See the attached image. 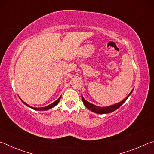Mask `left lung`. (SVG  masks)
I'll list each match as a JSON object with an SVG mask.
<instances>
[{
	"label": "left lung",
	"mask_w": 154,
	"mask_h": 154,
	"mask_svg": "<svg viewBox=\"0 0 154 154\" xmlns=\"http://www.w3.org/2000/svg\"><path fill=\"white\" fill-rule=\"evenodd\" d=\"M132 92H133V90H132L131 92L129 93V95L126 97L125 99H123L122 101H120L118 103H116L114 105H112V106H107V107H99V106H95V105H93L92 103H89V102H88L87 101H86L84 99V97H82V99L83 103L85 104V106L87 107L88 109L91 110V111H92L93 112H95V113H96V114H108V113L113 112L114 111H115L116 109L119 108V107L126 101V99L128 98V97L131 95Z\"/></svg>",
	"instance_id": "8db88e82"
}]
</instances>
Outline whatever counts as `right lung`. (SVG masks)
I'll return each instance as SVG.
<instances>
[{
    "label": "right lung",
    "instance_id": "obj_1",
    "mask_svg": "<svg viewBox=\"0 0 154 154\" xmlns=\"http://www.w3.org/2000/svg\"><path fill=\"white\" fill-rule=\"evenodd\" d=\"M60 99H61V97L57 99V100H56L55 102H53V103L48 105V106H47L42 107H34L29 106V105H28L26 103H25V102L21 100V101H22L24 104L26 105V106H27L28 107H30V108H32V109H34V110H38V111H45V110H48V109H51V108H52V107H53L54 106H55L56 105H57L58 103L59 102V100H60Z\"/></svg>",
    "mask_w": 154,
    "mask_h": 154
}]
</instances>
